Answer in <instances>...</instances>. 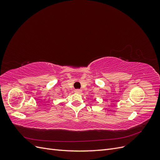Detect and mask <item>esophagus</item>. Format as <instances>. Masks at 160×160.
Returning a JSON list of instances; mask_svg holds the SVG:
<instances>
[{
	"mask_svg": "<svg viewBox=\"0 0 160 160\" xmlns=\"http://www.w3.org/2000/svg\"><path fill=\"white\" fill-rule=\"evenodd\" d=\"M81 91H82V90H81V89H75V93H81Z\"/></svg>",
	"mask_w": 160,
	"mask_h": 160,
	"instance_id": "1",
	"label": "esophagus"
}]
</instances>
